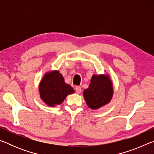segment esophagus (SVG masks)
Wrapping results in <instances>:
<instances>
[{"instance_id": "obj_1", "label": "esophagus", "mask_w": 154, "mask_h": 154, "mask_svg": "<svg viewBox=\"0 0 154 154\" xmlns=\"http://www.w3.org/2000/svg\"><path fill=\"white\" fill-rule=\"evenodd\" d=\"M75 90H76V92L77 94H80L82 92V88L80 86H76V88H75Z\"/></svg>"}]
</instances>
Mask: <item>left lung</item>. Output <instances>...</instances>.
<instances>
[{"label":"left lung","instance_id":"1","mask_svg":"<svg viewBox=\"0 0 154 154\" xmlns=\"http://www.w3.org/2000/svg\"><path fill=\"white\" fill-rule=\"evenodd\" d=\"M113 94V85L108 75H94L89 88L83 91L85 102L92 109H97L108 104Z\"/></svg>","mask_w":154,"mask_h":154}]
</instances>
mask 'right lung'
Segmentation results:
<instances>
[{
	"label": "right lung",
	"mask_w": 154,
	"mask_h": 154,
	"mask_svg": "<svg viewBox=\"0 0 154 154\" xmlns=\"http://www.w3.org/2000/svg\"><path fill=\"white\" fill-rule=\"evenodd\" d=\"M38 90L41 98L49 106L60 105L67 95L74 92L73 88L64 82L58 71L47 72L41 81Z\"/></svg>",
	"instance_id": "add662e5"
}]
</instances>
